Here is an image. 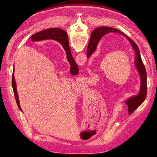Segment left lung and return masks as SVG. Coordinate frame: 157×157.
I'll use <instances>...</instances> for the list:
<instances>
[{"label": "left lung", "mask_w": 157, "mask_h": 157, "mask_svg": "<svg viewBox=\"0 0 157 157\" xmlns=\"http://www.w3.org/2000/svg\"><path fill=\"white\" fill-rule=\"evenodd\" d=\"M109 32H118L120 33L121 34L124 36L128 40L130 44L132 46L133 49H134V52L136 53V58H135V64L136 67L138 71V72L141 77V88H140V92L139 94L136 96L130 97V98L125 101L126 104L128 106V112L130 114L132 113V112L136 109L139 105H141V104L144 101L146 94H147V74L146 71V69L144 65L143 64V62L141 59V54H140V52L137 45L134 42V41L130 39L128 37H127L125 34H123L121 32H120L119 30L116 29L114 28L109 27H98L95 30H94L91 34V36H90V40L87 49V57H89L92 53H93L96 48V46L99 42L100 39L101 37L106 34H108ZM64 48V47H63ZM68 48V52H67V48ZM68 46L67 48H64L66 52L68 51ZM70 63L71 64V62L70 60H69Z\"/></svg>", "instance_id": "obj_1"}]
</instances>
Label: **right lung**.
<instances>
[{"mask_svg":"<svg viewBox=\"0 0 157 157\" xmlns=\"http://www.w3.org/2000/svg\"><path fill=\"white\" fill-rule=\"evenodd\" d=\"M31 39H32V40L34 41H39V40H45V39H54L59 41V42L61 43V44L64 48H66L67 46L69 48V40H68V36H67V33L60 29L52 28V29H46L43 31L39 32L36 33V34H35L34 36H32L31 37ZM69 50L70 51L67 52V54L68 60H70L71 62L70 71L72 75L74 76L79 72L78 67L75 61H74L73 59L72 56L70 51V49H68V51ZM12 86H13V89L14 94L16 101V103H17L18 108L20 110H21L20 105L19 98L18 96L17 91H16V82L14 81V70L13 72V75H12Z\"/></svg>","mask_w":157,"mask_h":157,"instance_id":"1","label":"right lung"}]
</instances>
